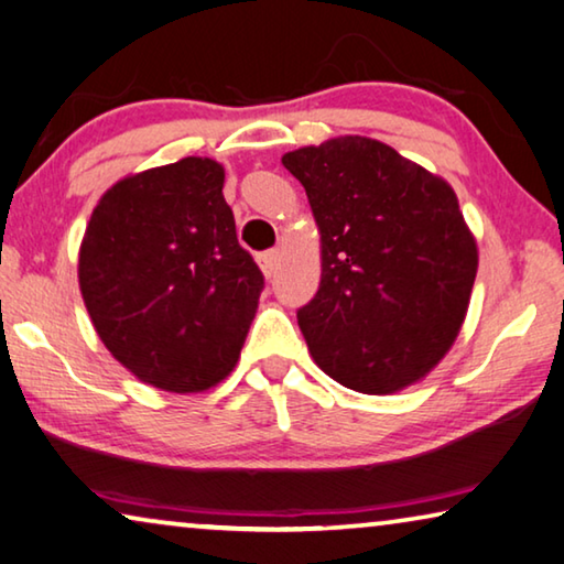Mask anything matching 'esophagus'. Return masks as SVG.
Listing matches in <instances>:
<instances>
[{"mask_svg":"<svg viewBox=\"0 0 564 564\" xmlns=\"http://www.w3.org/2000/svg\"><path fill=\"white\" fill-rule=\"evenodd\" d=\"M258 260H260V268H263V273L271 279V275H275V271H279V265H281V250H265V253Z\"/></svg>","mask_w":564,"mask_h":564,"instance_id":"obj_1","label":"esophagus"}]
</instances>
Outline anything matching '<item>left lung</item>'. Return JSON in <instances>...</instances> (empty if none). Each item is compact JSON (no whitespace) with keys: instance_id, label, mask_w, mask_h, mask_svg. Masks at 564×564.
Returning <instances> with one entry per match:
<instances>
[{"instance_id":"8db88e82","label":"left lung","mask_w":564,"mask_h":564,"mask_svg":"<svg viewBox=\"0 0 564 564\" xmlns=\"http://www.w3.org/2000/svg\"><path fill=\"white\" fill-rule=\"evenodd\" d=\"M322 232V283L299 308L314 362L390 394L431 372L464 324L478 250L451 184L367 137L283 154Z\"/></svg>"}]
</instances>
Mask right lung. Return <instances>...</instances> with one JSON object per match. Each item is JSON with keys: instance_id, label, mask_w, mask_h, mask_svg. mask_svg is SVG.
Masks as SVG:
<instances>
[{"instance_id": "add662e5", "label": "right lung", "mask_w": 564, "mask_h": 564, "mask_svg": "<svg viewBox=\"0 0 564 564\" xmlns=\"http://www.w3.org/2000/svg\"><path fill=\"white\" fill-rule=\"evenodd\" d=\"M225 170L187 156L116 182L90 215L78 281L100 341L166 392H202L238 362L263 273L238 242Z\"/></svg>"}]
</instances>
